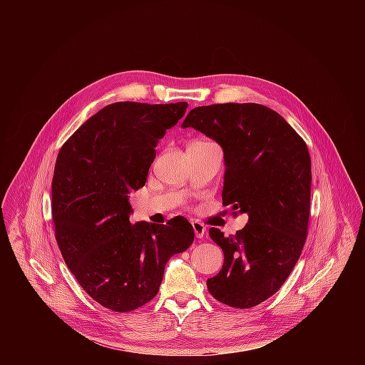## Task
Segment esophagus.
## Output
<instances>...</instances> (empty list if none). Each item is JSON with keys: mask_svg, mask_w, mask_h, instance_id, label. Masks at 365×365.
<instances>
[{"mask_svg": "<svg viewBox=\"0 0 365 365\" xmlns=\"http://www.w3.org/2000/svg\"><path fill=\"white\" fill-rule=\"evenodd\" d=\"M192 227H193V231H195V235H196V238H202V237L205 235V231H206V228H205V225H203L202 222H199V221H195V222H192Z\"/></svg>", "mask_w": 365, "mask_h": 365, "instance_id": "34e87169", "label": "esophagus"}]
</instances>
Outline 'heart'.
<instances>
[{"instance_id":"b5f03b06","label":"heart","mask_w":365,"mask_h":365,"mask_svg":"<svg viewBox=\"0 0 365 365\" xmlns=\"http://www.w3.org/2000/svg\"><path fill=\"white\" fill-rule=\"evenodd\" d=\"M196 143H203V141H196Z\"/></svg>"}]
</instances>
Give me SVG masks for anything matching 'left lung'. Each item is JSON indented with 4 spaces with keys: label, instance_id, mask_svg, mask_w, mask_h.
Here are the masks:
<instances>
[{
    "label": "left lung",
    "instance_id": "8db88e82",
    "mask_svg": "<svg viewBox=\"0 0 365 365\" xmlns=\"http://www.w3.org/2000/svg\"><path fill=\"white\" fill-rule=\"evenodd\" d=\"M182 127H192L222 147V205L235 215H248L235 235L210 230L224 251V266L207 279V290L232 307L257 306L283 286L307 237V145L280 114L251 102L196 107Z\"/></svg>",
    "mask_w": 365,
    "mask_h": 365
}]
</instances>
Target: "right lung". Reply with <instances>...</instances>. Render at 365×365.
<instances>
[{
	"mask_svg": "<svg viewBox=\"0 0 365 365\" xmlns=\"http://www.w3.org/2000/svg\"><path fill=\"white\" fill-rule=\"evenodd\" d=\"M186 102H115L62 145L51 180V215L66 266L82 289L114 312H131L159 292L169 258L195 238L187 220L130 222V195L144 186L154 147Z\"/></svg>",
	"mask_w": 365,
	"mask_h": 365,
	"instance_id": "right-lung-1",
	"label": "right lung"
}]
</instances>
